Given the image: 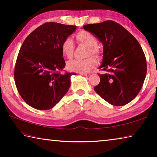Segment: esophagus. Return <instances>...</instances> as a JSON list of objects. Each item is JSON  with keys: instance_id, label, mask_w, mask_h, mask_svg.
<instances>
[{"instance_id": "obj_1", "label": "esophagus", "mask_w": 157, "mask_h": 157, "mask_svg": "<svg viewBox=\"0 0 157 157\" xmlns=\"http://www.w3.org/2000/svg\"><path fill=\"white\" fill-rule=\"evenodd\" d=\"M80 75H83V76H86V77H89L91 74L89 73H80Z\"/></svg>"}]
</instances>
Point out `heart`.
<instances>
[{
	"mask_svg": "<svg viewBox=\"0 0 157 157\" xmlns=\"http://www.w3.org/2000/svg\"><path fill=\"white\" fill-rule=\"evenodd\" d=\"M76 39L79 44L84 45L88 47V51L86 56L90 55H98L99 50L95 46L97 45V39L95 37L89 32L79 31L76 34ZM74 43L70 37H67L62 41L61 45V52L62 55L67 59H71L73 57L74 52ZM97 64V61L94 57H90L84 59H76L69 62L67 68L69 71L78 73H86L95 68Z\"/></svg>",
	"mask_w": 157,
	"mask_h": 157,
	"instance_id": "heart-1",
	"label": "heart"
}]
</instances>
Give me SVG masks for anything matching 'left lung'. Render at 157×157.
<instances>
[{
  "instance_id": "left-lung-1",
  "label": "left lung",
  "mask_w": 157,
  "mask_h": 157,
  "mask_svg": "<svg viewBox=\"0 0 157 157\" xmlns=\"http://www.w3.org/2000/svg\"><path fill=\"white\" fill-rule=\"evenodd\" d=\"M103 45L100 82L95 91L109 104L123 106L136 97L144 82L147 63L139 42L125 28L113 21L83 26Z\"/></svg>"
}]
</instances>
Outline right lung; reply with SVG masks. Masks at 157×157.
<instances>
[{
	"label": "right lung",
	"instance_id": "1",
	"mask_svg": "<svg viewBox=\"0 0 157 157\" xmlns=\"http://www.w3.org/2000/svg\"><path fill=\"white\" fill-rule=\"evenodd\" d=\"M76 30V26L46 23L26 37L18 53L14 80L21 98L39 110L54 107L67 93L74 73L61 74L65 61L62 41Z\"/></svg>",
	"mask_w": 157,
	"mask_h": 157
}]
</instances>
